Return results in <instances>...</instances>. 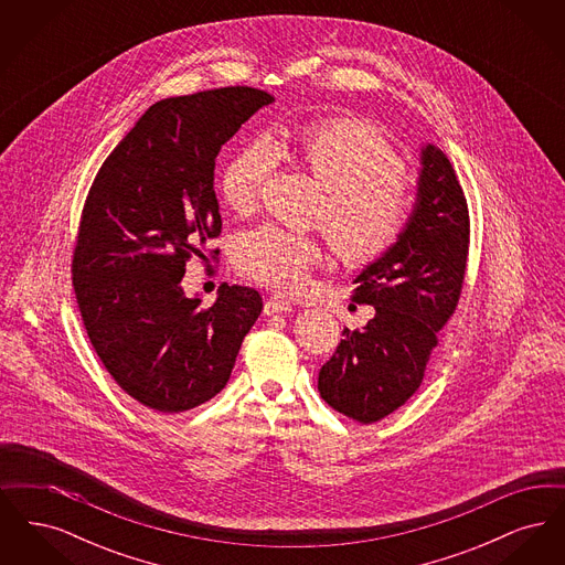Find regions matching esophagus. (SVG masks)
<instances>
[{"instance_id":"esophagus-1","label":"esophagus","mask_w":565,"mask_h":565,"mask_svg":"<svg viewBox=\"0 0 565 565\" xmlns=\"http://www.w3.org/2000/svg\"><path fill=\"white\" fill-rule=\"evenodd\" d=\"M292 311V302L284 300L279 296H270L269 300L265 302V313L273 316V313H288Z\"/></svg>"}]
</instances>
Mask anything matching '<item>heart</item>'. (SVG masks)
Masks as SVG:
<instances>
[{
  "label": "heart",
  "instance_id": "1",
  "mask_svg": "<svg viewBox=\"0 0 565 565\" xmlns=\"http://www.w3.org/2000/svg\"><path fill=\"white\" fill-rule=\"evenodd\" d=\"M279 143L295 150L328 192L323 228L348 265L375 263L401 242L413 215V196L403 184L406 164L376 127L323 118L284 127ZM269 171V146L245 143L220 171L222 201L237 214L254 212ZM320 258V243L277 224L245 231L235 247L237 269L277 292L305 288Z\"/></svg>",
  "mask_w": 565,
  "mask_h": 565
}]
</instances>
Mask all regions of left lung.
<instances>
[{
    "mask_svg": "<svg viewBox=\"0 0 565 565\" xmlns=\"http://www.w3.org/2000/svg\"><path fill=\"white\" fill-rule=\"evenodd\" d=\"M470 245V217L447 154L422 148L417 201L401 242L355 277L353 300L375 318L343 337L318 376L326 403L375 424L422 385L438 330L456 311Z\"/></svg>",
    "mask_w": 565,
    "mask_h": 565,
    "instance_id": "left-lung-1",
    "label": "left lung"
}]
</instances>
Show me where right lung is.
Wrapping results in <instances>:
<instances>
[{
	"label": "right lung",
	"mask_w": 565,
	"mask_h": 565,
	"mask_svg": "<svg viewBox=\"0 0 565 565\" xmlns=\"http://www.w3.org/2000/svg\"><path fill=\"white\" fill-rule=\"evenodd\" d=\"M273 102L249 86H224L150 106L111 150L88 190L72 281L90 345L137 403L182 413L228 383L263 296L220 286L212 307L189 298L192 256L220 252L214 169L220 148Z\"/></svg>",
	"instance_id": "obj_1"
}]
</instances>
